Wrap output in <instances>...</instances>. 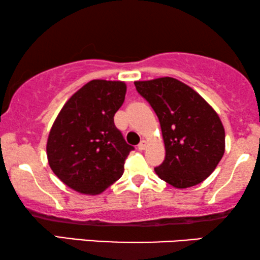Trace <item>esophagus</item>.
Wrapping results in <instances>:
<instances>
[{
    "instance_id": "esophagus-1",
    "label": "esophagus",
    "mask_w": 260,
    "mask_h": 260,
    "mask_svg": "<svg viewBox=\"0 0 260 260\" xmlns=\"http://www.w3.org/2000/svg\"><path fill=\"white\" fill-rule=\"evenodd\" d=\"M145 147H147V141L142 140L140 142V144H138V150H144Z\"/></svg>"
}]
</instances>
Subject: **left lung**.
<instances>
[{
	"mask_svg": "<svg viewBox=\"0 0 260 260\" xmlns=\"http://www.w3.org/2000/svg\"><path fill=\"white\" fill-rule=\"evenodd\" d=\"M158 117L166 157L155 172L175 188L197 186L213 173L225 152L219 116L198 92L170 77L135 81Z\"/></svg>",
	"mask_w": 260,
	"mask_h": 260,
	"instance_id": "left-lung-1",
	"label": "left lung"
}]
</instances>
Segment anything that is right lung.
<instances>
[{
    "mask_svg": "<svg viewBox=\"0 0 260 260\" xmlns=\"http://www.w3.org/2000/svg\"><path fill=\"white\" fill-rule=\"evenodd\" d=\"M123 81L91 80L71 97L53 124L47 158L66 186L99 194L119 179L133 145L113 122L125 99Z\"/></svg>",
    "mask_w": 260,
    "mask_h": 260,
    "instance_id": "1",
    "label": "right lung"
}]
</instances>
